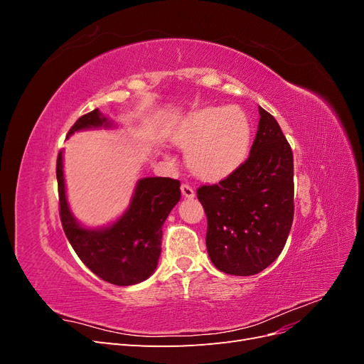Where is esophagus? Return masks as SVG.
<instances>
[{"mask_svg": "<svg viewBox=\"0 0 364 364\" xmlns=\"http://www.w3.org/2000/svg\"><path fill=\"white\" fill-rule=\"evenodd\" d=\"M181 191H182V196L186 197V199H193L194 194H196L194 188H193L190 183H182L181 185Z\"/></svg>", "mask_w": 364, "mask_h": 364, "instance_id": "34e87169", "label": "esophagus"}]
</instances>
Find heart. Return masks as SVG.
<instances>
[{
    "label": "heart",
    "instance_id": "obj_1",
    "mask_svg": "<svg viewBox=\"0 0 364 364\" xmlns=\"http://www.w3.org/2000/svg\"><path fill=\"white\" fill-rule=\"evenodd\" d=\"M173 141L190 147L188 164L203 179L225 178L247 156L252 141L249 117L240 107H203L174 127Z\"/></svg>",
    "mask_w": 364,
    "mask_h": 364
}]
</instances>
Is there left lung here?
Segmentation results:
<instances>
[{
    "label": "left lung",
    "mask_w": 364,
    "mask_h": 364,
    "mask_svg": "<svg viewBox=\"0 0 364 364\" xmlns=\"http://www.w3.org/2000/svg\"><path fill=\"white\" fill-rule=\"evenodd\" d=\"M293 197L291 147L278 121L259 107L249 158L223 181L197 190L208 218L206 249L214 266L237 277L269 267L290 234Z\"/></svg>",
    "instance_id": "1"
}]
</instances>
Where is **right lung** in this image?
<instances>
[{
	"instance_id": "obj_1",
	"label": "right lung",
	"mask_w": 364,
	"mask_h": 364,
	"mask_svg": "<svg viewBox=\"0 0 364 364\" xmlns=\"http://www.w3.org/2000/svg\"><path fill=\"white\" fill-rule=\"evenodd\" d=\"M112 123L98 109L82 115L70 129L111 127ZM63 156L58 155L60 222L68 241L85 266L98 278L115 285H134L155 272L161 255L162 225L181 199V182L170 178L139 179L127 211L111 226L83 228L73 217L65 194Z\"/></svg>"
}]
</instances>
